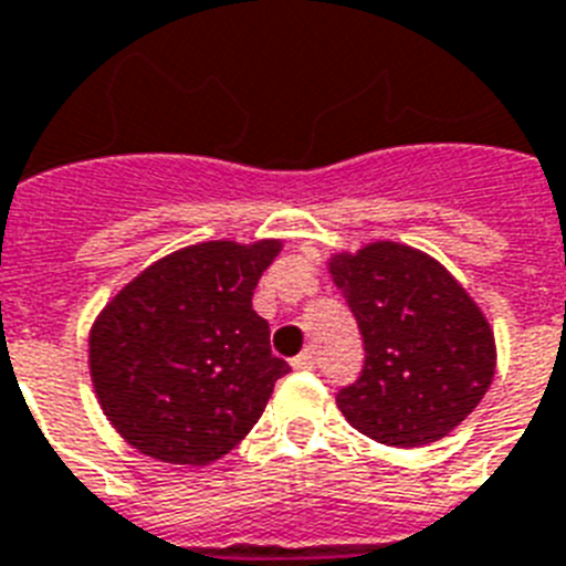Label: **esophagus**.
Returning a JSON list of instances; mask_svg holds the SVG:
<instances>
[{
  "label": "esophagus",
  "mask_w": 566,
  "mask_h": 566,
  "mask_svg": "<svg viewBox=\"0 0 566 566\" xmlns=\"http://www.w3.org/2000/svg\"><path fill=\"white\" fill-rule=\"evenodd\" d=\"M293 369H298V371H307V369H314L316 366V360H314V352H302V355H296L293 357Z\"/></svg>",
  "instance_id": "34e87169"
}]
</instances>
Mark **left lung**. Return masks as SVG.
Segmentation results:
<instances>
[{"instance_id":"left-lung-1","label":"left lung","mask_w":566,"mask_h":566,"mask_svg":"<svg viewBox=\"0 0 566 566\" xmlns=\"http://www.w3.org/2000/svg\"><path fill=\"white\" fill-rule=\"evenodd\" d=\"M363 337L360 378L337 407L363 436L418 448L459 427L494 378V334L465 287L424 252L378 241L328 264Z\"/></svg>"}]
</instances>
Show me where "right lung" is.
I'll return each mask as SVG.
<instances>
[{
	"label": "right lung",
	"instance_id": "obj_1",
	"mask_svg": "<svg viewBox=\"0 0 566 566\" xmlns=\"http://www.w3.org/2000/svg\"><path fill=\"white\" fill-rule=\"evenodd\" d=\"M279 241H206L133 279L90 331V375L109 424L171 465H209L259 421L291 366L270 352L252 291Z\"/></svg>",
	"mask_w": 566,
	"mask_h": 566
}]
</instances>
